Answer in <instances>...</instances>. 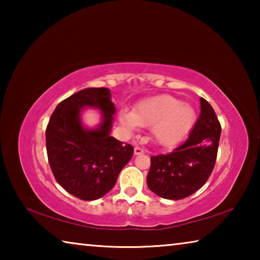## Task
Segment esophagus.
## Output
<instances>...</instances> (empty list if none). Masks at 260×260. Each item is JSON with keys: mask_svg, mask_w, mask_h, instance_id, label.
<instances>
[{"mask_svg": "<svg viewBox=\"0 0 260 260\" xmlns=\"http://www.w3.org/2000/svg\"><path fill=\"white\" fill-rule=\"evenodd\" d=\"M143 152H144V150H143L142 148H140V147H135V148H134V155H136V156H138V155H142Z\"/></svg>", "mask_w": 260, "mask_h": 260, "instance_id": "34e87169", "label": "esophagus"}]
</instances>
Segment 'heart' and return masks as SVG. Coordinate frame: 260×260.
Here are the masks:
<instances>
[{"instance_id":"heart-1","label":"heart","mask_w":260,"mask_h":260,"mask_svg":"<svg viewBox=\"0 0 260 260\" xmlns=\"http://www.w3.org/2000/svg\"><path fill=\"white\" fill-rule=\"evenodd\" d=\"M121 126L129 134L141 126H151V138L158 146L174 147L186 138L196 121L191 105L171 95L152 96L135 105L133 111L119 112Z\"/></svg>"}]
</instances>
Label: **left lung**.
<instances>
[{"mask_svg": "<svg viewBox=\"0 0 260 260\" xmlns=\"http://www.w3.org/2000/svg\"><path fill=\"white\" fill-rule=\"evenodd\" d=\"M220 134L217 114L201 98V114L188 139L172 152L151 156L149 189L166 200H182L196 192L212 173Z\"/></svg>", "mask_w": 260, "mask_h": 260, "instance_id": "1", "label": "left lung"}]
</instances>
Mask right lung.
I'll return each mask as SVG.
<instances>
[{"label":"right lung","mask_w":260,"mask_h":260,"mask_svg":"<svg viewBox=\"0 0 260 260\" xmlns=\"http://www.w3.org/2000/svg\"><path fill=\"white\" fill-rule=\"evenodd\" d=\"M101 110L103 122L87 130L80 110ZM116 108L108 88H86L57 105L46 129L47 155L52 174L65 190L82 201L103 197L113 188L133 156L131 144L110 135Z\"/></svg>","instance_id":"1"}]
</instances>
